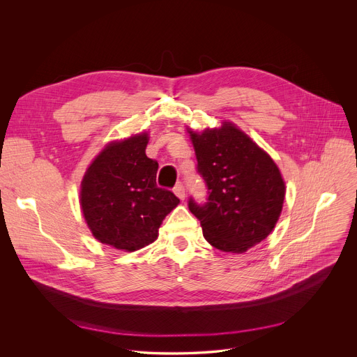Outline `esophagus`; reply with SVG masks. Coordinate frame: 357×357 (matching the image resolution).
<instances>
[{
    "label": "esophagus",
    "mask_w": 357,
    "mask_h": 357,
    "mask_svg": "<svg viewBox=\"0 0 357 357\" xmlns=\"http://www.w3.org/2000/svg\"><path fill=\"white\" fill-rule=\"evenodd\" d=\"M174 192H175V195L181 199V200H183L185 199V196H186V193H185V188H183V185L179 182V183H176V186L174 188Z\"/></svg>",
    "instance_id": "34e87169"
}]
</instances>
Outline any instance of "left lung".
Returning <instances> with one entry per match:
<instances>
[{"instance_id":"1","label":"left lung","mask_w":357,"mask_h":357,"mask_svg":"<svg viewBox=\"0 0 357 357\" xmlns=\"http://www.w3.org/2000/svg\"><path fill=\"white\" fill-rule=\"evenodd\" d=\"M197 174L208 188V202L189 199L203 236L226 252H244L275 227L285 183L271 157L231 123L203 132L189 131Z\"/></svg>"}]
</instances>
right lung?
<instances>
[{
  "label": "right lung",
  "instance_id": "obj_1",
  "mask_svg": "<svg viewBox=\"0 0 357 357\" xmlns=\"http://www.w3.org/2000/svg\"><path fill=\"white\" fill-rule=\"evenodd\" d=\"M148 134L116 141L90 164L80 189V206L93 236L119 250L135 251L158 237L165 216L179 199L157 186L158 162L145 155Z\"/></svg>",
  "mask_w": 357,
  "mask_h": 357
}]
</instances>
